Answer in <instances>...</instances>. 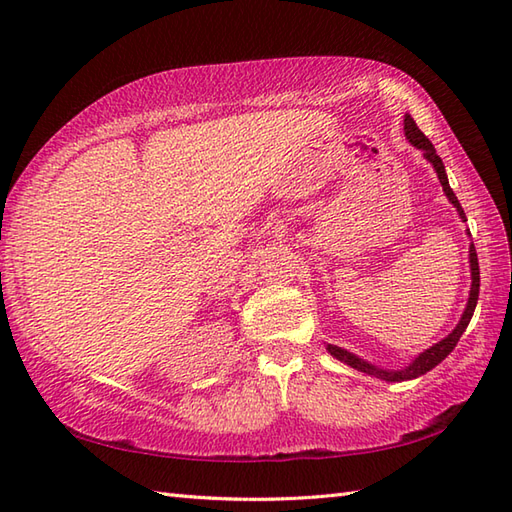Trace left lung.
Here are the masks:
<instances>
[{
	"label": "left lung",
	"mask_w": 512,
	"mask_h": 512,
	"mask_svg": "<svg viewBox=\"0 0 512 512\" xmlns=\"http://www.w3.org/2000/svg\"><path fill=\"white\" fill-rule=\"evenodd\" d=\"M405 136H407V140H409V143H411L413 147L422 149V156L431 162V167L436 169V173H438V180H440V184H442L444 195H447L449 202L455 206V211H458L460 220L466 222V215H464V211H462V206H460L458 198H455L453 189L449 187L447 171H444L442 160H440V156L436 154V147H433L431 140L420 132L416 121H413V118H411L409 114H405ZM469 235H471V233H469ZM469 264H471V290H469V301H466V308H464V312H462V317H460L458 325H455L451 334H447L442 341H438L436 345H431V347H427V350H424V352H420V354H418L416 358H413L411 363H407L405 367H400V369L378 367V365H372L369 361H365V358L356 356V354H352V352H347V350H343V347H339V345H330V343L325 345V350H328V352L336 358V361L350 365V367L358 369V372H363V374H367V376L387 380V383H402V380H413V378H418V376H422V374L431 372L433 367H436L438 363H442L444 358H447V356L453 352V347L458 345L460 336L464 334L466 328H469L471 317H473V312H475L477 297H480V264H477V253H475V246H473V244L469 246Z\"/></svg>",
	"instance_id": "left-lung-1"
}]
</instances>
